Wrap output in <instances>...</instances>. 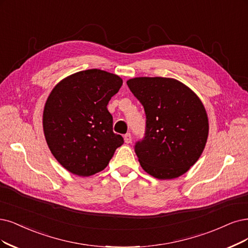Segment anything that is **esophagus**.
<instances>
[{
	"instance_id": "34e87169",
	"label": "esophagus",
	"mask_w": 248,
	"mask_h": 248,
	"mask_svg": "<svg viewBox=\"0 0 248 248\" xmlns=\"http://www.w3.org/2000/svg\"><path fill=\"white\" fill-rule=\"evenodd\" d=\"M124 142L126 143V144H130L131 142H132V135L129 133V134H125L124 136Z\"/></svg>"
}]
</instances>
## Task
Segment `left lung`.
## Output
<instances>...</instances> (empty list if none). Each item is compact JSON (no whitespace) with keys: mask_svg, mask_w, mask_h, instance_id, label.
Returning <instances> with one entry per match:
<instances>
[{"mask_svg":"<svg viewBox=\"0 0 248 248\" xmlns=\"http://www.w3.org/2000/svg\"><path fill=\"white\" fill-rule=\"evenodd\" d=\"M126 85L146 114L145 136L135 144L142 169L160 180L182 176L206 144L208 119L202 102L173 78H135Z\"/></svg>","mask_w":248,"mask_h":248,"instance_id":"1","label":"left lung"}]
</instances>
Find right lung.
<instances>
[{
	"mask_svg": "<svg viewBox=\"0 0 248 248\" xmlns=\"http://www.w3.org/2000/svg\"><path fill=\"white\" fill-rule=\"evenodd\" d=\"M123 85L113 73L88 69L56 85L43 114L46 141L54 157L68 171L89 177L103 170L119 146L107 104Z\"/></svg>",
	"mask_w": 248,
	"mask_h": 248,
	"instance_id": "obj_1",
	"label": "right lung"
}]
</instances>
